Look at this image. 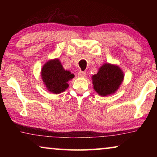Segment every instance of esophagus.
<instances>
[{"instance_id": "34e87169", "label": "esophagus", "mask_w": 157, "mask_h": 157, "mask_svg": "<svg viewBox=\"0 0 157 157\" xmlns=\"http://www.w3.org/2000/svg\"><path fill=\"white\" fill-rule=\"evenodd\" d=\"M78 77H79V78H86V74L85 72H83V71H79L78 74Z\"/></svg>"}]
</instances>
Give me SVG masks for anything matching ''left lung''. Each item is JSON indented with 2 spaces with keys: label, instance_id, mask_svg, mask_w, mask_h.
I'll return each mask as SVG.
<instances>
[{
  "label": "left lung",
  "instance_id": "1",
  "mask_svg": "<svg viewBox=\"0 0 157 157\" xmlns=\"http://www.w3.org/2000/svg\"><path fill=\"white\" fill-rule=\"evenodd\" d=\"M124 73L120 67L105 63L97 74L92 76L94 89L101 96L113 94L119 89L123 81Z\"/></svg>",
  "mask_w": 157,
  "mask_h": 157
}]
</instances>
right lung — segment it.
Returning a JSON list of instances; mask_svg holds the SVG:
<instances>
[{
	"mask_svg": "<svg viewBox=\"0 0 157 157\" xmlns=\"http://www.w3.org/2000/svg\"><path fill=\"white\" fill-rule=\"evenodd\" d=\"M41 74L48 91L55 94L64 91L68 87L67 82L74 78L73 74L63 68L58 59H51L45 63Z\"/></svg>",
	"mask_w": 157,
	"mask_h": 157,
	"instance_id": "right-lung-1",
	"label": "right lung"
}]
</instances>
